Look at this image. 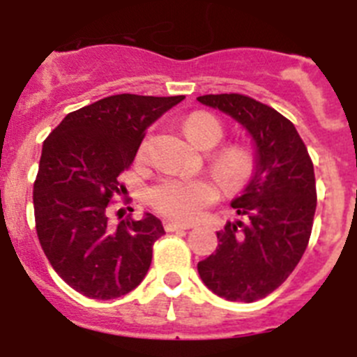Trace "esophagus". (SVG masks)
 Returning <instances> with one entry per match:
<instances>
[{"label": "esophagus", "instance_id": "1", "mask_svg": "<svg viewBox=\"0 0 357 357\" xmlns=\"http://www.w3.org/2000/svg\"><path fill=\"white\" fill-rule=\"evenodd\" d=\"M164 229L168 230V232H175V230L189 229V225H182V223H176V222H164Z\"/></svg>", "mask_w": 357, "mask_h": 357}]
</instances>
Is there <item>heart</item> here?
I'll return each mask as SVG.
<instances>
[{
	"instance_id": "b5f03b06",
	"label": "heart",
	"mask_w": 357,
	"mask_h": 357,
	"mask_svg": "<svg viewBox=\"0 0 357 357\" xmlns=\"http://www.w3.org/2000/svg\"><path fill=\"white\" fill-rule=\"evenodd\" d=\"M182 128L188 139L204 150L214 148L223 139L222 123L206 112L188 116ZM213 166L225 188L239 189L254 175L255 159L248 148L232 144L218 151ZM218 195L216 182L207 176H164L150 188L148 202L153 209L176 222H195L206 207L216 202Z\"/></svg>"
}]
</instances>
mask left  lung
Listing matches in <instances>:
<instances>
[{
  "label": "left lung",
  "instance_id": "obj_1",
  "mask_svg": "<svg viewBox=\"0 0 357 357\" xmlns=\"http://www.w3.org/2000/svg\"><path fill=\"white\" fill-rule=\"evenodd\" d=\"M198 102L238 121L254 141L255 169L230 202L241 220L216 232V252L198 263L204 284L232 302H254L279 288L304 255L317 209L307 148L293 123L243 94H206Z\"/></svg>",
  "mask_w": 357,
  "mask_h": 357
}]
</instances>
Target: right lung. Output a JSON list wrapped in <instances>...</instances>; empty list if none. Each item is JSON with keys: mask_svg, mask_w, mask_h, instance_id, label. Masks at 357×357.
<instances>
[{"mask_svg": "<svg viewBox=\"0 0 357 357\" xmlns=\"http://www.w3.org/2000/svg\"><path fill=\"white\" fill-rule=\"evenodd\" d=\"M184 96L116 94L66 116L43 143L33 184L40 247L59 277L82 295L110 301L141 284L159 218L110 225L107 206L121 195L119 175L134 162L144 130Z\"/></svg>", "mask_w": 357, "mask_h": 357, "instance_id": "obj_1", "label": "right lung"}]
</instances>
